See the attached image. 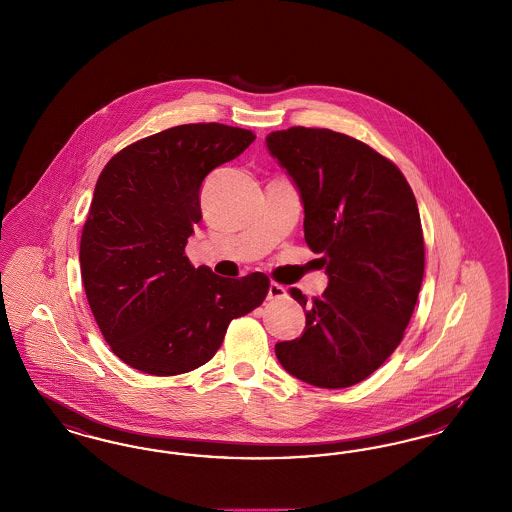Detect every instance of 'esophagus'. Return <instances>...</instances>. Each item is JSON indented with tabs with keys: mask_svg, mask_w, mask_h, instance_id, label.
Returning a JSON list of instances; mask_svg holds the SVG:
<instances>
[{
	"mask_svg": "<svg viewBox=\"0 0 512 512\" xmlns=\"http://www.w3.org/2000/svg\"><path fill=\"white\" fill-rule=\"evenodd\" d=\"M285 296H287L285 287H281V285H277V283H271V285H269V289H267V298H269V300H279V298H285Z\"/></svg>",
	"mask_w": 512,
	"mask_h": 512,
	"instance_id": "esophagus-1",
	"label": "esophagus"
}]
</instances>
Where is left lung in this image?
<instances>
[{
    "label": "left lung",
    "mask_w": 512,
    "mask_h": 512,
    "mask_svg": "<svg viewBox=\"0 0 512 512\" xmlns=\"http://www.w3.org/2000/svg\"><path fill=\"white\" fill-rule=\"evenodd\" d=\"M298 189L304 237L329 285L304 308L306 327L275 344L292 377L317 388H346L373 375L403 338L423 285L424 241L417 200L400 170L369 145L319 128L266 137Z\"/></svg>",
    "instance_id": "obj_1"
}]
</instances>
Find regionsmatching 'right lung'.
<instances>
[{
    "instance_id": "add662e5",
    "label": "right lung",
    "mask_w": 512,
    "mask_h": 512,
    "mask_svg": "<svg viewBox=\"0 0 512 512\" xmlns=\"http://www.w3.org/2000/svg\"><path fill=\"white\" fill-rule=\"evenodd\" d=\"M256 139L223 124H183L112 156L97 179L80 241L91 313L112 352L156 377L193 371L229 323L258 308L269 279L193 267L187 239L202 220L200 187Z\"/></svg>"
}]
</instances>
